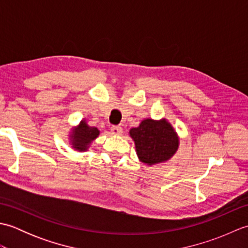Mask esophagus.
<instances>
[{
    "instance_id": "34e87169",
    "label": "esophagus",
    "mask_w": 248,
    "mask_h": 248,
    "mask_svg": "<svg viewBox=\"0 0 248 248\" xmlns=\"http://www.w3.org/2000/svg\"><path fill=\"white\" fill-rule=\"evenodd\" d=\"M110 131H112V133L115 135H120L123 133V128H121L120 125H112Z\"/></svg>"
}]
</instances>
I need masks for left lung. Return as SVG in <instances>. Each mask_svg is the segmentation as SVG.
<instances>
[{
    "label": "left lung",
    "instance_id": "8db88e82",
    "mask_svg": "<svg viewBox=\"0 0 248 248\" xmlns=\"http://www.w3.org/2000/svg\"><path fill=\"white\" fill-rule=\"evenodd\" d=\"M129 133L140 161L149 166L166 162L178 150L179 138L166 119H144Z\"/></svg>",
    "mask_w": 248,
    "mask_h": 248
}]
</instances>
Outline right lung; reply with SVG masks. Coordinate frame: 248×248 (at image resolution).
<instances>
[{"instance_id":"1","label":"right lung","mask_w":248,"mask_h":248,"mask_svg":"<svg viewBox=\"0 0 248 248\" xmlns=\"http://www.w3.org/2000/svg\"><path fill=\"white\" fill-rule=\"evenodd\" d=\"M100 131L94 127H89L85 120H82L78 127L72 129L70 134V143L72 148L78 151H86L92 141L98 138Z\"/></svg>"}]
</instances>
